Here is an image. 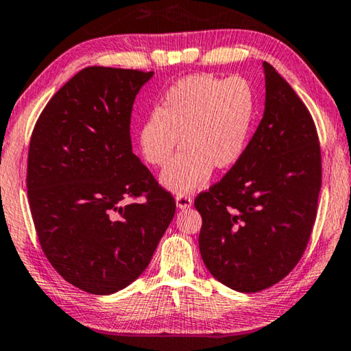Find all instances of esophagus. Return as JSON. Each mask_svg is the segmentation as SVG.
<instances>
[{"label":"esophagus","mask_w":351,"mask_h":351,"mask_svg":"<svg viewBox=\"0 0 351 351\" xmlns=\"http://www.w3.org/2000/svg\"><path fill=\"white\" fill-rule=\"evenodd\" d=\"M176 204L180 210H186L193 206V199L188 196V194H179V196L176 197Z\"/></svg>","instance_id":"1"}]
</instances>
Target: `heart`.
Segmentation results:
<instances>
[{
    "mask_svg": "<svg viewBox=\"0 0 351 351\" xmlns=\"http://www.w3.org/2000/svg\"><path fill=\"white\" fill-rule=\"evenodd\" d=\"M254 95L243 80L190 75L172 84L152 114L138 128L144 160L165 166L180 145L182 152L160 176L177 194L202 186L213 168L228 171L243 157L254 122Z\"/></svg>",
    "mask_w": 351,
    "mask_h": 351,
    "instance_id": "b5f03b06",
    "label": "heart"
}]
</instances>
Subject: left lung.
<instances>
[{"instance_id": "8db88e82", "label": "left lung", "mask_w": 351, "mask_h": 351, "mask_svg": "<svg viewBox=\"0 0 351 351\" xmlns=\"http://www.w3.org/2000/svg\"><path fill=\"white\" fill-rule=\"evenodd\" d=\"M265 110L243 157L199 194V251L215 279L251 293L300 262L317 217L322 154L306 105L268 62Z\"/></svg>"}]
</instances>
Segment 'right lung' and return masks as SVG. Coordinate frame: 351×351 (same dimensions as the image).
<instances>
[{
  "instance_id": "1",
  "label": "right lung",
  "mask_w": 351,
  "mask_h": 351,
  "mask_svg": "<svg viewBox=\"0 0 351 351\" xmlns=\"http://www.w3.org/2000/svg\"><path fill=\"white\" fill-rule=\"evenodd\" d=\"M152 77L86 67L32 130L26 186L37 237L53 268L84 292L111 295L141 276L174 218V197L132 152L133 101Z\"/></svg>"
}]
</instances>
